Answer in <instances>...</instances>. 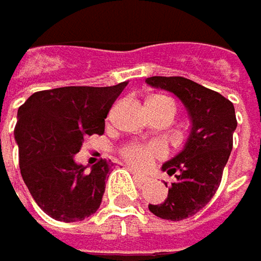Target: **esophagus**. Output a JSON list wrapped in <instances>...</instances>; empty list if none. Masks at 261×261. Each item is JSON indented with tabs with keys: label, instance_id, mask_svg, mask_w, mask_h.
Returning a JSON list of instances; mask_svg holds the SVG:
<instances>
[{
	"label": "esophagus",
	"instance_id": "esophagus-1",
	"mask_svg": "<svg viewBox=\"0 0 261 261\" xmlns=\"http://www.w3.org/2000/svg\"><path fill=\"white\" fill-rule=\"evenodd\" d=\"M130 172H132L134 178H135L138 182H141V184H145V182H148V179H150V178L147 177L145 174H142V172L137 171V169H130Z\"/></svg>",
	"mask_w": 261,
	"mask_h": 261
}]
</instances>
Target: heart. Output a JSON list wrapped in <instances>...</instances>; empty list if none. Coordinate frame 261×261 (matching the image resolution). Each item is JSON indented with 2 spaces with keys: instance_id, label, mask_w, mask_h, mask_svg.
Segmentation results:
<instances>
[{
  "instance_id": "heart-1",
  "label": "heart",
  "mask_w": 261,
  "mask_h": 261,
  "mask_svg": "<svg viewBox=\"0 0 261 261\" xmlns=\"http://www.w3.org/2000/svg\"><path fill=\"white\" fill-rule=\"evenodd\" d=\"M156 98H162L166 99L163 96H153ZM150 98V99H153ZM121 154L127 159L130 163L137 165V166H147L153 162V159L160 158L165 154V147L159 142H153V144H130L127 147L123 148Z\"/></svg>"
}]
</instances>
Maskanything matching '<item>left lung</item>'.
Wrapping results in <instances>:
<instances>
[{
    "label": "left lung",
    "instance_id": "left-lung-1",
    "mask_svg": "<svg viewBox=\"0 0 261 261\" xmlns=\"http://www.w3.org/2000/svg\"><path fill=\"white\" fill-rule=\"evenodd\" d=\"M145 82L174 93L190 119V134L182 150L162 165V171L175 174L177 181L162 203L148 205L160 218L179 221L199 213L220 186L238 126L234 107L218 92L184 77H150Z\"/></svg>",
    "mask_w": 261,
    "mask_h": 261
}]
</instances>
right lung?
Returning a JSON list of instances; mask_svg holds the SVG:
<instances>
[{"mask_svg":"<svg viewBox=\"0 0 261 261\" xmlns=\"http://www.w3.org/2000/svg\"><path fill=\"white\" fill-rule=\"evenodd\" d=\"M126 86L127 82L41 90L19 107L14 140L20 174L48 217L72 223L98 211L113 163L99 160L86 171L74 156L84 137L102 135L107 114Z\"/></svg>","mask_w":261,"mask_h":261,"instance_id":"right-lung-1","label":"right lung"}]
</instances>
